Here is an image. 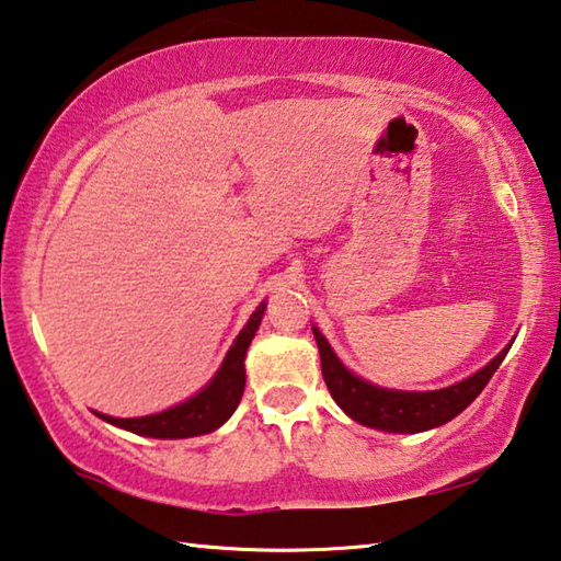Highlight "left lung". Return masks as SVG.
<instances>
[{"instance_id":"1","label":"left lung","mask_w":561,"mask_h":561,"mask_svg":"<svg viewBox=\"0 0 561 561\" xmlns=\"http://www.w3.org/2000/svg\"><path fill=\"white\" fill-rule=\"evenodd\" d=\"M312 335H316L320 350L322 377H325V385L337 407L357 424L387 431V434H421V431L448 424L450 419H456L460 411L473 404L513 347V342H510L483 369H478L476 375L466 377L463 381H456V385L434 391H404L377 387L357 377L355 371L342 365V359L316 325H312Z\"/></svg>"}]
</instances>
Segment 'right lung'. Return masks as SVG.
Listing matches in <instances>:
<instances>
[{
    "instance_id": "add662e5",
    "label": "right lung",
    "mask_w": 561,
    "mask_h": 561,
    "mask_svg": "<svg viewBox=\"0 0 561 561\" xmlns=\"http://www.w3.org/2000/svg\"><path fill=\"white\" fill-rule=\"evenodd\" d=\"M263 312H265V300L251 312L249 322H245L243 330L236 335L233 345L229 347V352H226V357L221 362V367L216 369V375L206 381V387L196 391L194 397L182 401V404L164 409L160 414L135 416V419H115V416L101 414V411H93V414L98 419L107 421L111 426L125 428L130 431V434L147 436V438H194V436L211 434V431L224 426L226 421L231 419V414L243 397V387H245L243 359H245V352H249L255 330L261 325Z\"/></svg>"
}]
</instances>
